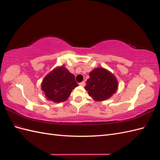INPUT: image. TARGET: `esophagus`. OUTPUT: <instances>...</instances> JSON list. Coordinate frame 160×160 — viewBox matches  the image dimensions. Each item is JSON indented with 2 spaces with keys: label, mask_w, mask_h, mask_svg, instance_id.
<instances>
[{
  "label": "esophagus",
  "mask_w": 160,
  "mask_h": 160,
  "mask_svg": "<svg viewBox=\"0 0 160 160\" xmlns=\"http://www.w3.org/2000/svg\"><path fill=\"white\" fill-rule=\"evenodd\" d=\"M79 85H81V86H85V82L82 81V82H81V83H79Z\"/></svg>",
  "instance_id": "34e87169"
}]
</instances>
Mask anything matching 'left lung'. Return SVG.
<instances>
[{
  "label": "left lung",
  "mask_w": 160,
  "mask_h": 160,
  "mask_svg": "<svg viewBox=\"0 0 160 160\" xmlns=\"http://www.w3.org/2000/svg\"><path fill=\"white\" fill-rule=\"evenodd\" d=\"M85 89L96 101H104L111 98L118 89V81L111 72L103 68H97L89 72Z\"/></svg>",
  "instance_id": "1"
}]
</instances>
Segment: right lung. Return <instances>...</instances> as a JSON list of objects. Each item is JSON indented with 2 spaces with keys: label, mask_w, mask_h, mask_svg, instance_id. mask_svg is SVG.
I'll use <instances>...</instances> for the list:
<instances>
[{
  "label": "right lung",
  "mask_w": 160,
  "mask_h": 160,
  "mask_svg": "<svg viewBox=\"0 0 160 160\" xmlns=\"http://www.w3.org/2000/svg\"><path fill=\"white\" fill-rule=\"evenodd\" d=\"M77 86L75 76L62 66L56 68L45 77L41 89L48 99L60 103L68 99L72 90Z\"/></svg>",
  "instance_id": "obj_1"
}]
</instances>
